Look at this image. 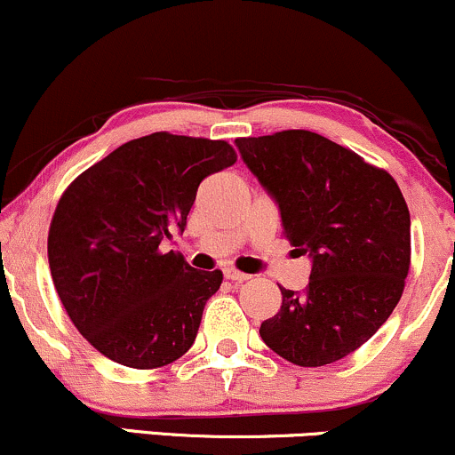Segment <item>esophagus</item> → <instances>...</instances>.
<instances>
[{
    "mask_svg": "<svg viewBox=\"0 0 455 455\" xmlns=\"http://www.w3.org/2000/svg\"><path fill=\"white\" fill-rule=\"evenodd\" d=\"M223 276H226L228 281H234V283H243V281H249V279H251L249 275H244V272L232 268V266H228V268H223Z\"/></svg>",
    "mask_w": 455,
    "mask_h": 455,
    "instance_id": "34e87169",
    "label": "esophagus"
}]
</instances>
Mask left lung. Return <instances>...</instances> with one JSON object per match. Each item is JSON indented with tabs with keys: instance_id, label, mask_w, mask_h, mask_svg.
<instances>
[{
	"instance_id": "1",
	"label": "left lung",
	"mask_w": 455,
	"mask_h": 455,
	"mask_svg": "<svg viewBox=\"0 0 455 455\" xmlns=\"http://www.w3.org/2000/svg\"><path fill=\"white\" fill-rule=\"evenodd\" d=\"M247 168L276 202L283 234L313 261L307 290L281 287L259 336L298 366L343 360L387 322L411 264V217L396 180L307 130L238 138Z\"/></svg>"
}]
</instances>
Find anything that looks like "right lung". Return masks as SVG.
Instances as JSON below:
<instances>
[{
	"mask_svg": "<svg viewBox=\"0 0 455 455\" xmlns=\"http://www.w3.org/2000/svg\"><path fill=\"white\" fill-rule=\"evenodd\" d=\"M236 164L226 140L155 132L121 144L63 191L48 229L52 283L72 323L101 355L159 368L194 345L221 270L159 249L183 234L206 176Z\"/></svg>",
	"mask_w": 455,
	"mask_h": 455,
	"instance_id": "obj_1",
	"label": "right lung"
}]
</instances>
